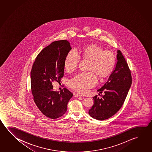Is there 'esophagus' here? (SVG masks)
<instances>
[{"mask_svg": "<svg viewBox=\"0 0 152 152\" xmlns=\"http://www.w3.org/2000/svg\"><path fill=\"white\" fill-rule=\"evenodd\" d=\"M75 97H82V95H81L78 94H77L75 95Z\"/></svg>", "mask_w": 152, "mask_h": 152, "instance_id": "esophagus-1", "label": "esophagus"}]
</instances>
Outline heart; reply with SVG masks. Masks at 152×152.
<instances>
[{
	"label": "heart",
	"mask_w": 152,
	"mask_h": 152,
	"mask_svg": "<svg viewBox=\"0 0 152 152\" xmlns=\"http://www.w3.org/2000/svg\"><path fill=\"white\" fill-rule=\"evenodd\" d=\"M76 52H68L64 61V68L68 72H72L77 68L80 59L88 62V72L76 75L68 82L72 89L84 94L96 85V77L100 80H103L109 76L115 67V57L113 52L95 43L85 45Z\"/></svg>",
	"instance_id": "b5f03b06"
}]
</instances>
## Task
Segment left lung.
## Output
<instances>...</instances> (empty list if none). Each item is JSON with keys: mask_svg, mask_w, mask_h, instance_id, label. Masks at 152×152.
Returning a JSON list of instances; mask_svg holds the SVG:
<instances>
[{"mask_svg": "<svg viewBox=\"0 0 152 152\" xmlns=\"http://www.w3.org/2000/svg\"><path fill=\"white\" fill-rule=\"evenodd\" d=\"M115 69L107 82L97 92L102 94L93 97L94 104L88 111L91 117L99 120L109 119L121 107L132 83L131 71L122 53L118 50Z\"/></svg>", "mask_w": 152, "mask_h": 152, "instance_id": "obj_1", "label": "left lung"}]
</instances>
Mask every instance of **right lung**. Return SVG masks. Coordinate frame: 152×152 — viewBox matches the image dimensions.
Here are the masks:
<instances>
[{
	"label": "right lung",
	"instance_id": "1",
	"mask_svg": "<svg viewBox=\"0 0 152 152\" xmlns=\"http://www.w3.org/2000/svg\"><path fill=\"white\" fill-rule=\"evenodd\" d=\"M72 49L67 40L54 41L38 54L31 72V85L33 100L46 117L56 119L67 111L72 93L64 88L53 90L52 82H61L64 73V61Z\"/></svg>",
	"mask_w": 152,
	"mask_h": 152
}]
</instances>
